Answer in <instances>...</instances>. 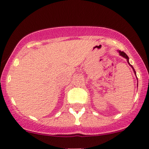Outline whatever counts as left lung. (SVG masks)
Instances as JSON below:
<instances>
[{
	"instance_id": "obj_1",
	"label": "left lung",
	"mask_w": 149,
	"mask_h": 149,
	"mask_svg": "<svg viewBox=\"0 0 149 149\" xmlns=\"http://www.w3.org/2000/svg\"><path fill=\"white\" fill-rule=\"evenodd\" d=\"M119 53H120V55L121 56H123V57H125V59H127V62H128V64H129L130 65V66H131V67L132 68V69H133V71H134V73H135V74H136V72H135V70L134 69V68H133V66H132V65L130 64V63H129V57H128V56L127 55V54H125V53L124 52H121V51H119Z\"/></svg>"
}]
</instances>
